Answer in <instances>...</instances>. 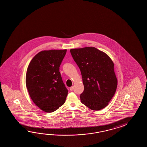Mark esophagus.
Instances as JSON below:
<instances>
[{
	"mask_svg": "<svg viewBox=\"0 0 147 147\" xmlns=\"http://www.w3.org/2000/svg\"><path fill=\"white\" fill-rule=\"evenodd\" d=\"M74 87L73 86H72V87H71L70 88V90L71 91H72L74 90Z\"/></svg>",
	"mask_w": 147,
	"mask_h": 147,
	"instance_id": "obj_1",
	"label": "esophagus"
}]
</instances>
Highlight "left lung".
<instances>
[{
	"label": "left lung",
	"instance_id": "obj_1",
	"mask_svg": "<svg viewBox=\"0 0 147 147\" xmlns=\"http://www.w3.org/2000/svg\"><path fill=\"white\" fill-rule=\"evenodd\" d=\"M70 53L81 71L84 90L81 103L92 110L102 109L117 87L114 63L106 53L94 47L71 49Z\"/></svg>",
	"mask_w": 147,
	"mask_h": 147
}]
</instances>
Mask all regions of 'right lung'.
Here are the masks:
<instances>
[{"mask_svg":"<svg viewBox=\"0 0 147 147\" xmlns=\"http://www.w3.org/2000/svg\"><path fill=\"white\" fill-rule=\"evenodd\" d=\"M67 50L41 51L31 60L27 70L26 84L34 104L46 113L63 105L68 94L59 71Z\"/></svg>","mask_w":147,"mask_h":147,"instance_id":"add662e5","label":"right lung"}]
</instances>
